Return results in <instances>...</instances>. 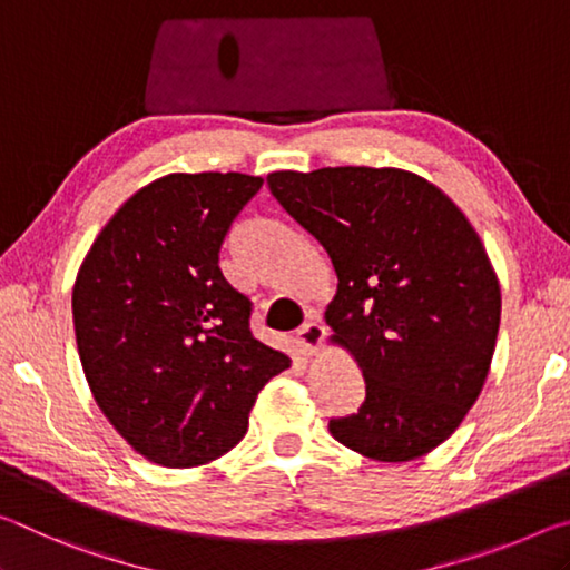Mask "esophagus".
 Listing matches in <instances>:
<instances>
[{
    "label": "esophagus",
    "mask_w": 570,
    "mask_h": 570,
    "mask_svg": "<svg viewBox=\"0 0 570 570\" xmlns=\"http://www.w3.org/2000/svg\"><path fill=\"white\" fill-rule=\"evenodd\" d=\"M323 338H325V328L321 323H305L301 331L295 333V346H297V351L303 353V356H313L315 351H318V346L323 343Z\"/></svg>",
    "instance_id": "34e87169"
}]
</instances>
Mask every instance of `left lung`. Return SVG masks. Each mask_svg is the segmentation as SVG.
<instances>
[{"instance_id":"1","label":"left lung","mask_w":570,"mask_h":570,"mask_svg":"<svg viewBox=\"0 0 570 570\" xmlns=\"http://www.w3.org/2000/svg\"><path fill=\"white\" fill-rule=\"evenodd\" d=\"M267 186L328 252L325 323L366 381L358 412L331 419L333 440L376 462L432 452L495 353L500 283L480 235L440 186L391 166L273 171Z\"/></svg>"}]
</instances>
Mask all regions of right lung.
<instances>
[{
	"label": "right lung",
	"instance_id": "right-lung-1",
	"mask_svg": "<svg viewBox=\"0 0 570 570\" xmlns=\"http://www.w3.org/2000/svg\"><path fill=\"white\" fill-rule=\"evenodd\" d=\"M263 186L247 174H169L124 202L72 287L90 394L116 432L161 468H199L247 432L249 409L291 366L249 331L252 303L219 247Z\"/></svg>",
	"mask_w": 570,
	"mask_h": 570
}]
</instances>
